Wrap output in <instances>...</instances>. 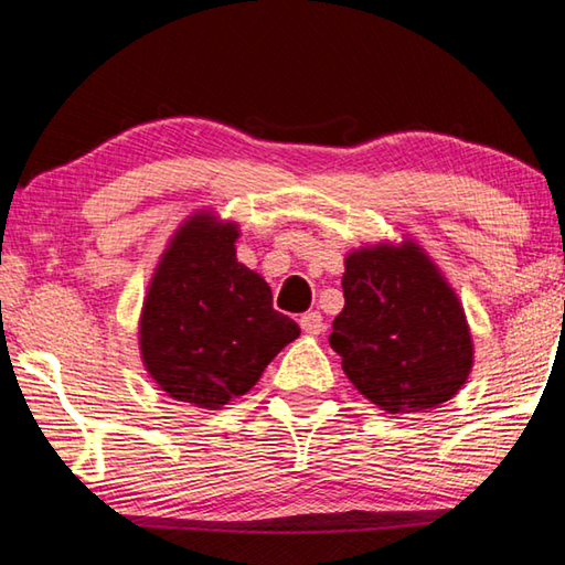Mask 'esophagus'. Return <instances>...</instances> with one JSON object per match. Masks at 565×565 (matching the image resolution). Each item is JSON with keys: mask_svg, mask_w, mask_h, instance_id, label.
<instances>
[{"mask_svg": "<svg viewBox=\"0 0 565 565\" xmlns=\"http://www.w3.org/2000/svg\"><path fill=\"white\" fill-rule=\"evenodd\" d=\"M300 328L308 332V334H320L324 330V322H322V315L318 310L312 312H305L300 318Z\"/></svg>", "mask_w": 565, "mask_h": 565, "instance_id": "obj_1", "label": "esophagus"}]
</instances>
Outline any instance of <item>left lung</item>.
<instances>
[{
  "label": "left lung",
  "instance_id": "obj_1",
  "mask_svg": "<svg viewBox=\"0 0 565 565\" xmlns=\"http://www.w3.org/2000/svg\"><path fill=\"white\" fill-rule=\"evenodd\" d=\"M344 308L330 344L348 380L390 414L439 407L467 382L473 362L457 295L414 243L352 253L342 275Z\"/></svg>",
  "mask_w": 565,
  "mask_h": 565
}]
</instances>
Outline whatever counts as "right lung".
Returning a JSON list of instances; mask_svg holds the SVG:
<instances>
[{
	"instance_id": "right-lung-1",
	"label": "right lung",
	"mask_w": 565,
	"mask_h": 565,
	"mask_svg": "<svg viewBox=\"0 0 565 565\" xmlns=\"http://www.w3.org/2000/svg\"><path fill=\"white\" fill-rule=\"evenodd\" d=\"M237 231L211 215L188 221L168 245L141 315L146 370L168 397L221 409L250 392L300 334L273 308L260 275L235 257Z\"/></svg>"
}]
</instances>
